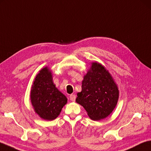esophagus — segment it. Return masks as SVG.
<instances>
[{
  "mask_svg": "<svg viewBox=\"0 0 151 151\" xmlns=\"http://www.w3.org/2000/svg\"><path fill=\"white\" fill-rule=\"evenodd\" d=\"M70 100L72 102H75L76 100V95L75 94H70Z\"/></svg>",
  "mask_w": 151,
  "mask_h": 151,
  "instance_id": "obj_1",
  "label": "esophagus"
}]
</instances>
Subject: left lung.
Instances as JSON below:
<instances>
[{
    "label": "left lung",
    "mask_w": 151,
    "mask_h": 151,
    "mask_svg": "<svg viewBox=\"0 0 151 151\" xmlns=\"http://www.w3.org/2000/svg\"><path fill=\"white\" fill-rule=\"evenodd\" d=\"M118 98V88L111 74L103 65L92 63L91 67L84 76L76 103L83 106L90 119L98 121L111 113Z\"/></svg>",
    "instance_id": "1"
}]
</instances>
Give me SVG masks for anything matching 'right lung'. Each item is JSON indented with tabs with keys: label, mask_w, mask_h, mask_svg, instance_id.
<instances>
[{
	"label": "right lung",
	"mask_w": 151,
	"mask_h": 151,
	"mask_svg": "<svg viewBox=\"0 0 151 151\" xmlns=\"http://www.w3.org/2000/svg\"><path fill=\"white\" fill-rule=\"evenodd\" d=\"M30 100L35 113L45 120L51 121L59 116L67 103V98L57 88L47 67L40 70L34 79Z\"/></svg>",
	"instance_id": "right-lung-1"
}]
</instances>
